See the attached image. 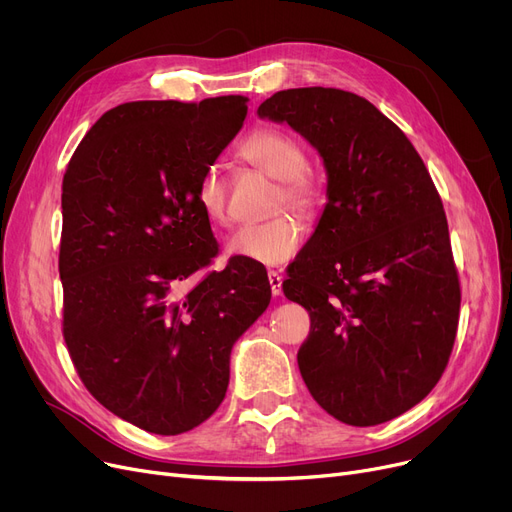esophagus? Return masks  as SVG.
Listing matches in <instances>:
<instances>
[{"instance_id":"1","label":"esophagus","mask_w":512,"mask_h":512,"mask_svg":"<svg viewBox=\"0 0 512 512\" xmlns=\"http://www.w3.org/2000/svg\"><path fill=\"white\" fill-rule=\"evenodd\" d=\"M267 278H270V286H272L274 297H280V294H282V276L278 272L270 270V272H267Z\"/></svg>"}]
</instances>
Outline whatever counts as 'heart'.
I'll return each instance as SVG.
<instances>
[{
    "mask_svg": "<svg viewBox=\"0 0 512 512\" xmlns=\"http://www.w3.org/2000/svg\"><path fill=\"white\" fill-rule=\"evenodd\" d=\"M240 157L267 176L282 182L280 203L311 211L319 203V184L307 168V151L294 134L280 128H259L240 145ZM197 203L213 224H228V182L218 166L207 168L197 184ZM305 240L301 222L292 215L261 224L240 226L226 242L232 257L261 265H280L297 253Z\"/></svg>",
    "mask_w": 512,
    "mask_h": 512,
    "instance_id": "heart-1",
    "label": "heart"
}]
</instances>
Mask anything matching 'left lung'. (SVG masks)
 I'll use <instances>...</instances> for the list:
<instances>
[{
  "instance_id": "8db88e82",
  "label": "left lung",
  "mask_w": 512,
  "mask_h": 512,
  "mask_svg": "<svg viewBox=\"0 0 512 512\" xmlns=\"http://www.w3.org/2000/svg\"><path fill=\"white\" fill-rule=\"evenodd\" d=\"M257 114L299 132L328 176L324 213L284 282L311 317L297 355L303 380L342 423L390 421L438 384L459 324L432 176L405 132L355 93L278 91Z\"/></svg>"
}]
</instances>
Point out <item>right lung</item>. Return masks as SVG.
Masks as SVG:
<instances>
[{"label":"right lung","mask_w":512,"mask_h":512,"mask_svg":"<svg viewBox=\"0 0 512 512\" xmlns=\"http://www.w3.org/2000/svg\"><path fill=\"white\" fill-rule=\"evenodd\" d=\"M247 101L122 103L64 174V340L87 390L151 434H184L213 415L234 342L272 299L265 267L247 259L182 288L218 255L197 184L242 128Z\"/></svg>","instance_id":"1"}]
</instances>
